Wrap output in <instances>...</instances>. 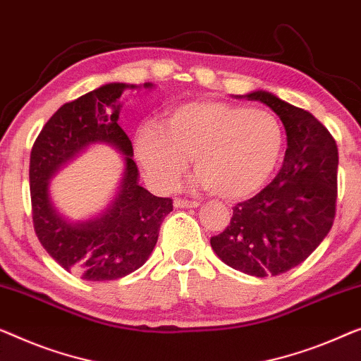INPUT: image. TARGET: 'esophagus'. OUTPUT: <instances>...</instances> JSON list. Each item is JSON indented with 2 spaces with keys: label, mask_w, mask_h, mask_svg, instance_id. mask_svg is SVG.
<instances>
[{
  "label": "esophagus",
  "mask_w": 361,
  "mask_h": 361,
  "mask_svg": "<svg viewBox=\"0 0 361 361\" xmlns=\"http://www.w3.org/2000/svg\"><path fill=\"white\" fill-rule=\"evenodd\" d=\"M174 207L176 208H197L198 207V202L187 200V198H176Z\"/></svg>",
  "instance_id": "esophagus-1"
}]
</instances>
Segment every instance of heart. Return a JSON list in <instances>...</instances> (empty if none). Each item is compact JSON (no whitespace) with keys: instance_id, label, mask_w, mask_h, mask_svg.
Listing matches in <instances>:
<instances>
[{"instance_id":"1","label":"heart","mask_w":361,"mask_h":361,"mask_svg":"<svg viewBox=\"0 0 361 361\" xmlns=\"http://www.w3.org/2000/svg\"><path fill=\"white\" fill-rule=\"evenodd\" d=\"M283 132L274 114L221 101L172 109L161 127L145 123L135 154L159 189H172L192 158L197 179L221 198L255 192L279 161Z\"/></svg>"}]
</instances>
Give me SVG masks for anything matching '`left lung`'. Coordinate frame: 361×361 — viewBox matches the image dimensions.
Listing matches in <instances>:
<instances>
[{
    "label": "left lung",
    "instance_id": "left-lung-1",
    "mask_svg": "<svg viewBox=\"0 0 361 361\" xmlns=\"http://www.w3.org/2000/svg\"><path fill=\"white\" fill-rule=\"evenodd\" d=\"M244 97L264 102L280 117L288 148L275 179L234 205L231 221L210 244L229 267L262 279L305 262L331 231L338 151L329 130L305 109L267 91Z\"/></svg>",
    "mask_w": 361,
    "mask_h": 361
}]
</instances>
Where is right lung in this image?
<instances>
[{
	"label": "right lung",
	"instance_id": "1",
	"mask_svg": "<svg viewBox=\"0 0 361 361\" xmlns=\"http://www.w3.org/2000/svg\"><path fill=\"white\" fill-rule=\"evenodd\" d=\"M149 86L145 82V87ZM127 87L123 82H111L63 104L40 130L30 151L34 231L47 252L82 280H117L142 267L158 241L161 223L172 212V198L154 197L138 185L132 142L117 123V101ZM92 142L116 145L126 156L123 185L102 217L70 224L51 205L48 179Z\"/></svg>",
	"mask_w": 361,
	"mask_h": 361
}]
</instances>
